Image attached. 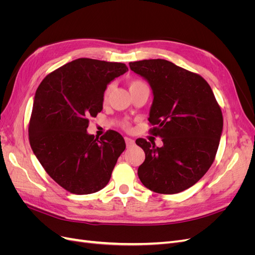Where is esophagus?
<instances>
[{"mask_svg": "<svg viewBox=\"0 0 255 255\" xmlns=\"http://www.w3.org/2000/svg\"><path fill=\"white\" fill-rule=\"evenodd\" d=\"M125 140H126V143H127V146H128V148H129V146H133V145H134V143H135V141L132 139V138L126 137V138H125Z\"/></svg>", "mask_w": 255, "mask_h": 255, "instance_id": "34e87169", "label": "esophagus"}]
</instances>
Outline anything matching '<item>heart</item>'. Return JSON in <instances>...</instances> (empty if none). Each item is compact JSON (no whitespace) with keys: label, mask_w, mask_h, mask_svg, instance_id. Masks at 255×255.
I'll return each instance as SVG.
<instances>
[{"label":"heart","mask_w":255,"mask_h":255,"mask_svg":"<svg viewBox=\"0 0 255 255\" xmlns=\"http://www.w3.org/2000/svg\"><path fill=\"white\" fill-rule=\"evenodd\" d=\"M141 84H144V83H143V82H141V81L134 80V81H132V82L129 83V88L135 87V86H138V85H141ZM111 89H112V86H109V87L106 88V90H105V92H104V99H105V100L107 99V97H109L110 92H111ZM125 127H126V128H128V123H126Z\"/></svg>","instance_id":"obj_1"}]
</instances>
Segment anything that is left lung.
I'll return each instance as SVG.
<instances>
[{"instance_id":"8db88e82","label":"left lung","mask_w":255,"mask_h":255,"mask_svg":"<svg viewBox=\"0 0 255 255\" xmlns=\"http://www.w3.org/2000/svg\"><path fill=\"white\" fill-rule=\"evenodd\" d=\"M153 92L150 132L163 146L138 138L145 154L138 176L146 188L172 195L195 185L207 172L218 150L223 118L213 90L197 73L165 59L129 63Z\"/></svg>"}]
</instances>
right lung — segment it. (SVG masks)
<instances>
[{"label":"right lung","instance_id":"right-lung-1","mask_svg":"<svg viewBox=\"0 0 255 255\" xmlns=\"http://www.w3.org/2000/svg\"><path fill=\"white\" fill-rule=\"evenodd\" d=\"M128 70L121 63L78 58L45 76L36 90L30 146L47 173L71 194L104 188L126 149L116 130H107L99 140L87 128L103 109L107 85Z\"/></svg>","mask_w":255,"mask_h":255}]
</instances>
